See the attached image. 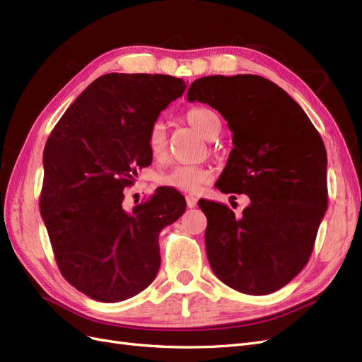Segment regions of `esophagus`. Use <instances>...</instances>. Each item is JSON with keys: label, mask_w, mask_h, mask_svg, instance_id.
<instances>
[{"label": "esophagus", "mask_w": 362, "mask_h": 362, "mask_svg": "<svg viewBox=\"0 0 362 362\" xmlns=\"http://www.w3.org/2000/svg\"><path fill=\"white\" fill-rule=\"evenodd\" d=\"M185 201H187V206L189 208H194L196 205H198V199H196L194 196H187V198H185Z\"/></svg>", "instance_id": "1"}]
</instances>
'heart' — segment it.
Returning a JSON list of instances; mask_svg holds the SVG:
<instances>
[{"mask_svg":"<svg viewBox=\"0 0 362 362\" xmlns=\"http://www.w3.org/2000/svg\"><path fill=\"white\" fill-rule=\"evenodd\" d=\"M184 119L206 139H214L221 131V119L208 107H193L185 112ZM151 157L161 161L168 152V129L163 120H156L148 133ZM213 178V169L202 164H178L158 177V184L180 192L194 193Z\"/></svg>","mask_w":362,"mask_h":362,"instance_id":"b5f03b06","label":"heart"}]
</instances>
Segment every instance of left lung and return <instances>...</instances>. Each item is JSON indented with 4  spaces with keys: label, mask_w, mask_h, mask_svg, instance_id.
I'll return each instance as SVG.
<instances>
[{
    "label": "left lung",
    "mask_w": 362,
    "mask_h": 362,
    "mask_svg": "<svg viewBox=\"0 0 362 362\" xmlns=\"http://www.w3.org/2000/svg\"><path fill=\"white\" fill-rule=\"evenodd\" d=\"M187 100L216 108L233 133L216 187L249 198L240 217L223 204L199 201L210 266L240 293L276 291L308 262L327 208L319 131L286 90L259 75L202 76Z\"/></svg>",
    "instance_id": "left-lung-1"
}]
</instances>
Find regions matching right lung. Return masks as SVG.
<instances>
[{
  "label": "right lung",
  "instance_id": "add662e5",
  "mask_svg": "<svg viewBox=\"0 0 362 362\" xmlns=\"http://www.w3.org/2000/svg\"><path fill=\"white\" fill-rule=\"evenodd\" d=\"M177 76L105 74L71 104L43 149L40 214L63 278L100 302L144 291L160 269L158 234L184 196L157 189L124 208V189L151 164L148 133L185 90Z\"/></svg>",
  "mask_w": 362,
  "mask_h": 362
}]
</instances>
